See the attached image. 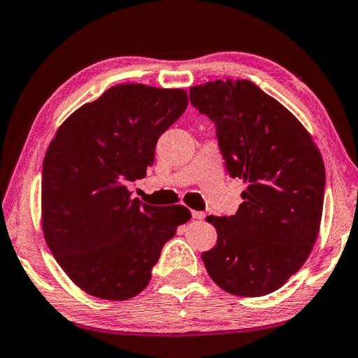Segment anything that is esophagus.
I'll return each instance as SVG.
<instances>
[{
  "label": "esophagus",
  "instance_id": "1",
  "mask_svg": "<svg viewBox=\"0 0 358 358\" xmlns=\"http://www.w3.org/2000/svg\"><path fill=\"white\" fill-rule=\"evenodd\" d=\"M191 215H193V218H196V220H204L206 218V213L199 210H191Z\"/></svg>",
  "mask_w": 358,
  "mask_h": 358
}]
</instances>
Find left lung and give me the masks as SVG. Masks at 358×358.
I'll return each instance as SVG.
<instances>
[{"label":"left lung","mask_w":358,"mask_h":358,"mask_svg":"<svg viewBox=\"0 0 358 358\" xmlns=\"http://www.w3.org/2000/svg\"><path fill=\"white\" fill-rule=\"evenodd\" d=\"M189 99L215 124L230 177L246 183L234 215L207 217L217 244L202 252V262L230 294H270L301 268L317 241L322 154L301 122L249 80L196 85Z\"/></svg>","instance_id":"obj_1"}]
</instances>
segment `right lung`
I'll return each instance as SVG.
<instances>
[{
  "label": "right lung",
  "instance_id": "right-lung-1",
  "mask_svg": "<svg viewBox=\"0 0 358 358\" xmlns=\"http://www.w3.org/2000/svg\"><path fill=\"white\" fill-rule=\"evenodd\" d=\"M188 106L185 90L115 85L57 128L41 175V227L52 255L80 289L127 301L145 289L164 244L191 218L185 206L131 197L159 136Z\"/></svg>",
  "mask_w": 358,
  "mask_h": 358
}]
</instances>
